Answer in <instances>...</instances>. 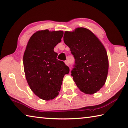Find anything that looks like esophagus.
<instances>
[{"label":"esophagus","mask_w":128,"mask_h":128,"mask_svg":"<svg viewBox=\"0 0 128 128\" xmlns=\"http://www.w3.org/2000/svg\"><path fill=\"white\" fill-rule=\"evenodd\" d=\"M65 64H66V66H69V62L68 61H66V62H65Z\"/></svg>","instance_id":"1"}]
</instances>
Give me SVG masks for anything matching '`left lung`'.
Wrapping results in <instances>:
<instances>
[{"instance_id":"left-lung-1","label":"left lung","mask_w":128,"mask_h":128,"mask_svg":"<svg viewBox=\"0 0 128 128\" xmlns=\"http://www.w3.org/2000/svg\"><path fill=\"white\" fill-rule=\"evenodd\" d=\"M63 39L75 58L71 75L77 86L86 94L96 93L105 84L108 73L104 45L92 31L83 27L66 31Z\"/></svg>"}]
</instances>
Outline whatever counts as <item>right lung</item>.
<instances>
[{
	"label": "right lung",
	"mask_w": 128,
	"mask_h": 128,
	"mask_svg": "<svg viewBox=\"0 0 128 128\" xmlns=\"http://www.w3.org/2000/svg\"><path fill=\"white\" fill-rule=\"evenodd\" d=\"M62 31L40 30L28 40L23 55L24 70L31 90L44 100H52L60 90L65 74L70 69L57 59L54 47L62 41Z\"/></svg>",
	"instance_id": "right-lung-1"
}]
</instances>
